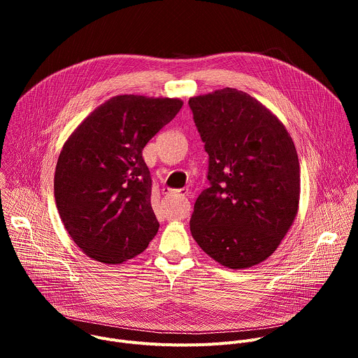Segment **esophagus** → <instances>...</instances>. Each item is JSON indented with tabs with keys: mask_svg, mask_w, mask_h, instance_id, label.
Returning <instances> with one entry per match:
<instances>
[{
	"mask_svg": "<svg viewBox=\"0 0 358 358\" xmlns=\"http://www.w3.org/2000/svg\"><path fill=\"white\" fill-rule=\"evenodd\" d=\"M177 192H178L181 196H187V195H188V188H182V189H178ZM181 217H182V215H181Z\"/></svg>",
	"mask_w": 358,
	"mask_h": 358,
	"instance_id": "1",
	"label": "esophagus"
}]
</instances>
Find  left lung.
<instances>
[{"label": "left lung", "instance_id": "obj_1", "mask_svg": "<svg viewBox=\"0 0 358 358\" xmlns=\"http://www.w3.org/2000/svg\"><path fill=\"white\" fill-rule=\"evenodd\" d=\"M208 152V188L189 221L199 248L243 269L276 250L294 221L300 195L297 152L285 126L261 101L225 87L188 100Z\"/></svg>", "mask_w": 358, "mask_h": 358}]
</instances>
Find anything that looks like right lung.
Listing matches in <instances>:
<instances>
[{
  "instance_id": "right-lung-1",
  "label": "right lung",
  "mask_w": 358,
  "mask_h": 358,
  "mask_svg": "<svg viewBox=\"0 0 358 358\" xmlns=\"http://www.w3.org/2000/svg\"><path fill=\"white\" fill-rule=\"evenodd\" d=\"M182 101L116 96L93 110L65 143L55 170V201L75 243L116 265L156 236L151 176L143 148L180 112Z\"/></svg>"
}]
</instances>
